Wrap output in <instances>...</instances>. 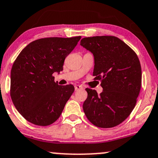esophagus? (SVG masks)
Masks as SVG:
<instances>
[{
    "label": "esophagus",
    "mask_w": 158,
    "mask_h": 158,
    "mask_svg": "<svg viewBox=\"0 0 158 158\" xmlns=\"http://www.w3.org/2000/svg\"><path fill=\"white\" fill-rule=\"evenodd\" d=\"M81 89H83V87L81 86V85H75V90H81Z\"/></svg>",
    "instance_id": "1"
}]
</instances>
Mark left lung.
Segmentation results:
<instances>
[{
  "label": "left lung",
  "mask_w": 158,
  "mask_h": 158,
  "mask_svg": "<svg viewBox=\"0 0 158 158\" xmlns=\"http://www.w3.org/2000/svg\"><path fill=\"white\" fill-rule=\"evenodd\" d=\"M80 45L94 56V76L101 80L100 95L86 88L83 110L89 121L101 128L122 123L135 106L141 87V67L135 51L114 36L81 39Z\"/></svg>",
  "instance_id": "8db88e82"
}]
</instances>
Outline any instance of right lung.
<instances>
[{"label":"right lung","instance_id":"add662e5","mask_svg":"<svg viewBox=\"0 0 158 158\" xmlns=\"http://www.w3.org/2000/svg\"><path fill=\"white\" fill-rule=\"evenodd\" d=\"M80 39L81 36L37 40L25 47L15 60L11 71V98L28 121L48 126L60 116L74 87L59 85L53 73L63 70L64 59Z\"/></svg>","mask_w":158,"mask_h":158}]
</instances>
